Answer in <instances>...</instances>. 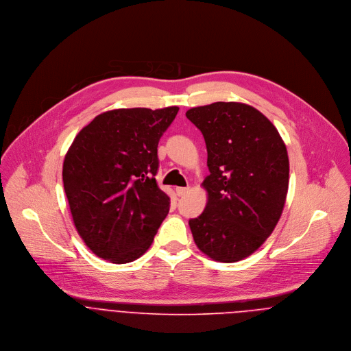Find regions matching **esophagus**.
Returning a JSON list of instances; mask_svg holds the SVG:
<instances>
[{"label":"esophagus","mask_w":351,"mask_h":351,"mask_svg":"<svg viewBox=\"0 0 351 351\" xmlns=\"http://www.w3.org/2000/svg\"><path fill=\"white\" fill-rule=\"evenodd\" d=\"M176 192H177V196H180V197H182V196H185L188 192H189V188H176Z\"/></svg>","instance_id":"obj_1"}]
</instances>
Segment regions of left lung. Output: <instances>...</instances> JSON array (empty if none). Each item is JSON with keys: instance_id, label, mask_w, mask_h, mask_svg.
<instances>
[{"instance_id": "left-lung-1", "label": "left lung", "mask_w": 351, "mask_h": 351, "mask_svg": "<svg viewBox=\"0 0 351 351\" xmlns=\"http://www.w3.org/2000/svg\"><path fill=\"white\" fill-rule=\"evenodd\" d=\"M208 151V202L189 226L195 243L219 262H238L258 250L277 226L288 193L287 146L271 121L242 102L192 108Z\"/></svg>"}]
</instances>
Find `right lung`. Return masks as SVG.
I'll use <instances>...</instances> for the list:
<instances>
[{
	"label": "right lung",
	"instance_id": "1",
	"mask_svg": "<svg viewBox=\"0 0 351 351\" xmlns=\"http://www.w3.org/2000/svg\"><path fill=\"white\" fill-rule=\"evenodd\" d=\"M178 109L104 112L67 151L62 176L73 221L85 245L102 259H138L167 216L170 199L155 180L158 143Z\"/></svg>",
	"mask_w": 351,
	"mask_h": 351
}]
</instances>
